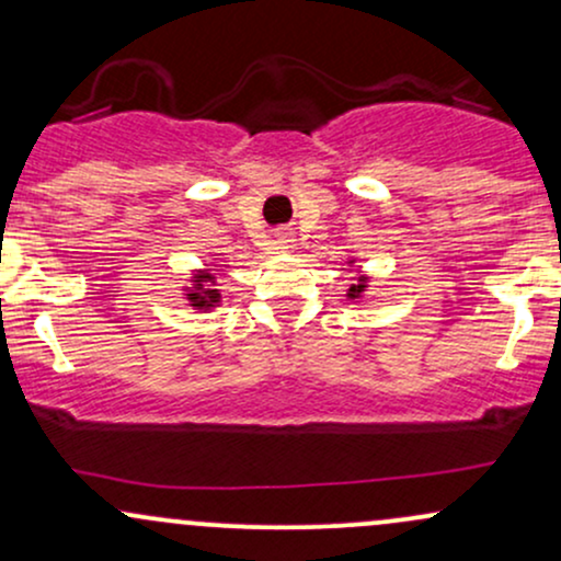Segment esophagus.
<instances>
[{
    "instance_id": "esophagus-1",
    "label": "esophagus",
    "mask_w": 561,
    "mask_h": 561,
    "mask_svg": "<svg viewBox=\"0 0 561 561\" xmlns=\"http://www.w3.org/2000/svg\"><path fill=\"white\" fill-rule=\"evenodd\" d=\"M276 240H279L282 248H289V242H293V234H289V231H279V234H276Z\"/></svg>"
}]
</instances>
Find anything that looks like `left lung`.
Instances as JSON below:
<instances>
[{"mask_svg": "<svg viewBox=\"0 0 561 561\" xmlns=\"http://www.w3.org/2000/svg\"><path fill=\"white\" fill-rule=\"evenodd\" d=\"M364 287H366L364 282H362V285H353V287H351V293H347V295H351V298H358V295L364 293Z\"/></svg>", "mask_w": 561, "mask_h": 561, "instance_id": "left-lung-1", "label": "left lung"}]
</instances>
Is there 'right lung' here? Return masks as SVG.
<instances>
[{
    "label": "right lung",
    "mask_w": 561,
    "mask_h": 561,
    "mask_svg": "<svg viewBox=\"0 0 561 561\" xmlns=\"http://www.w3.org/2000/svg\"><path fill=\"white\" fill-rule=\"evenodd\" d=\"M208 282H214V274L208 272L195 274V289H190V302L195 308H210L216 306L218 298H221V293L214 289V285H208Z\"/></svg>",
    "instance_id": "add662e5"
}]
</instances>
